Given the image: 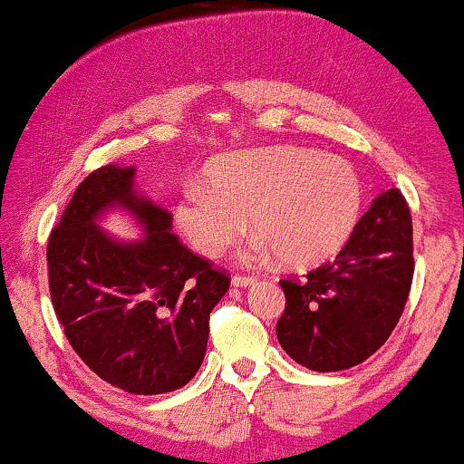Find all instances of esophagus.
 Here are the masks:
<instances>
[{"label":"esophagus","instance_id":"obj_1","mask_svg":"<svg viewBox=\"0 0 464 464\" xmlns=\"http://www.w3.org/2000/svg\"><path fill=\"white\" fill-rule=\"evenodd\" d=\"M256 284H258V277H254V276H234L232 277L234 288H247V285H256Z\"/></svg>","mask_w":464,"mask_h":464}]
</instances>
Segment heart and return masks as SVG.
Masks as SVG:
<instances>
[{
  "label": "heart",
  "mask_w": 464,
  "mask_h": 464,
  "mask_svg": "<svg viewBox=\"0 0 464 464\" xmlns=\"http://www.w3.org/2000/svg\"><path fill=\"white\" fill-rule=\"evenodd\" d=\"M363 187L340 157L299 146L238 150L206 168V188L187 187L176 223L206 258H219L251 219L254 254H277L285 266L323 265L351 241Z\"/></svg>",
  "instance_id": "heart-1"
}]
</instances>
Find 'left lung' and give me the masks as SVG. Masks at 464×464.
<instances>
[{
    "label": "left lung",
    "mask_w": 464,
    "mask_h": 464,
    "mask_svg": "<svg viewBox=\"0 0 464 464\" xmlns=\"http://www.w3.org/2000/svg\"><path fill=\"white\" fill-rule=\"evenodd\" d=\"M413 221L398 188L381 193L351 241L305 277L282 279L279 344L314 372L365 362L392 335L413 282Z\"/></svg>",
    "instance_id": "obj_1"
}]
</instances>
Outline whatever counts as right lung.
Returning a JSON list of instances; mask_svg holds the SVG:
<instances>
[{"instance_id": "1", "label": "right lung", "mask_w": 464, "mask_h": 464, "mask_svg": "<svg viewBox=\"0 0 464 464\" xmlns=\"http://www.w3.org/2000/svg\"><path fill=\"white\" fill-rule=\"evenodd\" d=\"M110 208L129 209L147 237H110L95 223ZM47 266L55 316L102 381L154 396L196 376L230 277L188 251L168 210L135 191V168L105 165L77 187L49 237Z\"/></svg>"}]
</instances>
